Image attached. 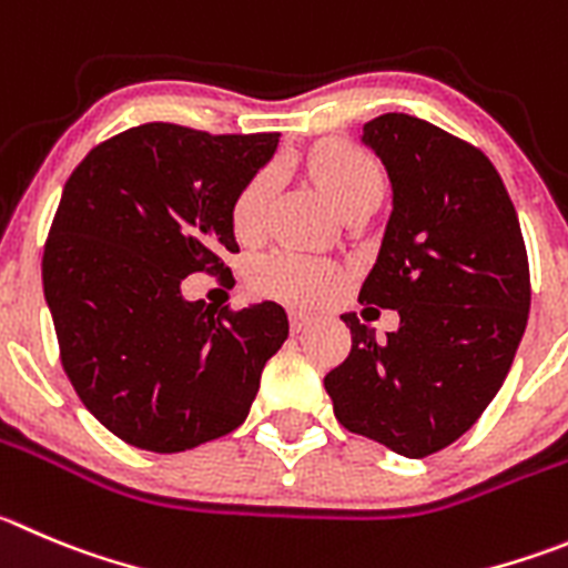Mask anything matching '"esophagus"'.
<instances>
[{
    "label": "esophagus",
    "mask_w": 568,
    "mask_h": 568,
    "mask_svg": "<svg viewBox=\"0 0 568 568\" xmlns=\"http://www.w3.org/2000/svg\"><path fill=\"white\" fill-rule=\"evenodd\" d=\"M288 322H291V331L300 333V331H305V327H308L311 322H314V316L305 314V311H291Z\"/></svg>",
    "instance_id": "1"
}]
</instances>
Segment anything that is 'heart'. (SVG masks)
I'll return each mask as SVG.
<instances>
[{"label":"heart","instance_id":"1","mask_svg":"<svg viewBox=\"0 0 568 568\" xmlns=\"http://www.w3.org/2000/svg\"><path fill=\"white\" fill-rule=\"evenodd\" d=\"M311 176L316 179L336 212L353 201L367 199V195H381V187H384L378 164L367 153L338 145V142L316 148L311 156ZM268 193H272V173H257L243 187L235 201V210H232L237 235L252 237L260 230ZM338 283H342V272L336 266L294 252L266 254L263 260H257L252 272L254 291L274 296V300L294 302V305H320V302L331 300Z\"/></svg>","mask_w":568,"mask_h":568}]
</instances>
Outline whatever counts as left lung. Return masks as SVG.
I'll return each instance as SVG.
<instances>
[{
    "mask_svg": "<svg viewBox=\"0 0 568 568\" xmlns=\"http://www.w3.org/2000/svg\"><path fill=\"white\" fill-rule=\"evenodd\" d=\"M392 184V212L358 302L400 327L375 338L356 314L349 356L325 375L347 432L423 459L463 437L505 384L529 316L516 206L479 148L412 114L362 131Z\"/></svg>",
    "mask_w": 568,
    "mask_h": 568,
    "instance_id": "obj_1",
    "label": "left lung"
}]
</instances>
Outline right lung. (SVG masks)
<instances>
[{"mask_svg":"<svg viewBox=\"0 0 568 568\" xmlns=\"http://www.w3.org/2000/svg\"><path fill=\"white\" fill-rule=\"evenodd\" d=\"M277 142L145 123L92 148L63 184L41 263L61 364L129 445L176 454L235 432L288 338L277 302L215 311L182 294L187 274L230 272L232 210Z\"/></svg>","mask_w":568,"mask_h":568,"instance_id":"add662e5","label":"right lung"}]
</instances>
